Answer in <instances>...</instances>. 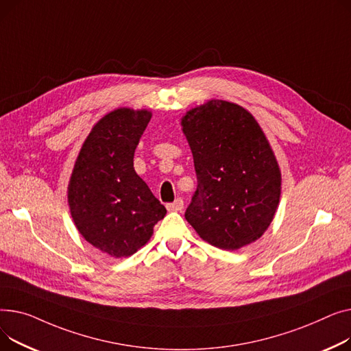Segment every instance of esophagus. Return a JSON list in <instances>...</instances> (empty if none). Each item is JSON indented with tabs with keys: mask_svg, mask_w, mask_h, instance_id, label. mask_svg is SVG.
I'll return each mask as SVG.
<instances>
[{
	"mask_svg": "<svg viewBox=\"0 0 351 351\" xmlns=\"http://www.w3.org/2000/svg\"><path fill=\"white\" fill-rule=\"evenodd\" d=\"M169 211H181L184 208V201L181 198H177L174 202H170L166 205Z\"/></svg>",
	"mask_w": 351,
	"mask_h": 351,
	"instance_id": "34e87169",
	"label": "esophagus"
}]
</instances>
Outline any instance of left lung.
<instances>
[{"instance_id":"left-lung-1","label":"left lung","mask_w":351,"mask_h":351,"mask_svg":"<svg viewBox=\"0 0 351 351\" xmlns=\"http://www.w3.org/2000/svg\"><path fill=\"white\" fill-rule=\"evenodd\" d=\"M193 152L197 190L185 219L208 243L237 251L259 239L280 198V170L255 117L210 100L181 119Z\"/></svg>"}]
</instances>
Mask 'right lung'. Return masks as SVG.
Listing matches in <instances>:
<instances>
[{"label":"right lung","mask_w":351,"mask_h":351,"mask_svg":"<svg viewBox=\"0 0 351 351\" xmlns=\"http://www.w3.org/2000/svg\"><path fill=\"white\" fill-rule=\"evenodd\" d=\"M152 112L129 108L103 116L86 137L68 185L77 231L113 258L133 255L167 210L133 167L134 150Z\"/></svg>","instance_id":"obj_1"}]
</instances>
